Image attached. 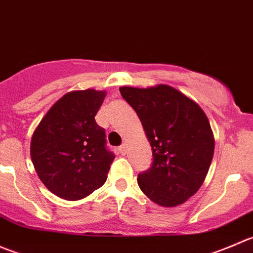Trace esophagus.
I'll use <instances>...</instances> for the list:
<instances>
[{"label": "esophagus", "instance_id": "1", "mask_svg": "<svg viewBox=\"0 0 253 253\" xmlns=\"http://www.w3.org/2000/svg\"><path fill=\"white\" fill-rule=\"evenodd\" d=\"M119 150H120V153H121V154H126V152H127V145H126V144H122L121 147L119 148Z\"/></svg>", "mask_w": 253, "mask_h": 253}]
</instances>
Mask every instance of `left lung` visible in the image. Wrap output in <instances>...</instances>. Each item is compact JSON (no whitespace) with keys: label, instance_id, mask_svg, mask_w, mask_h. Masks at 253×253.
Instances as JSON below:
<instances>
[{"label":"left lung","instance_id":"obj_1","mask_svg":"<svg viewBox=\"0 0 253 253\" xmlns=\"http://www.w3.org/2000/svg\"><path fill=\"white\" fill-rule=\"evenodd\" d=\"M153 150L152 167L138 175L142 192L157 205L176 207L202 186L214 153V136L200 105L167 84L121 86Z\"/></svg>","mask_w":253,"mask_h":253}]
</instances>
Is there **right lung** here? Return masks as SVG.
<instances>
[{"mask_svg": "<svg viewBox=\"0 0 253 253\" xmlns=\"http://www.w3.org/2000/svg\"><path fill=\"white\" fill-rule=\"evenodd\" d=\"M105 90H73L58 99L33 133L30 157L48 191L67 201L85 198L105 183L115 155L95 122Z\"/></svg>", "mask_w": 253, "mask_h": 253, "instance_id": "obj_1", "label": "right lung"}]
</instances>
